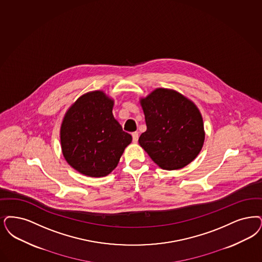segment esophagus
Here are the masks:
<instances>
[{
	"label": "esophagus",
	"mask_w": 262,
	"mask_h": 262,
	"mask_svg": "<svg viewBox=\"0 0 262 262\" xmlns=\"http://www.w3.org/2000/svg\"><path fill=\"white\" fill-rule=\"evenodd\" d=\"M132 136H133V141L136 143L137 142V140H138V133L137 132H135V133H133L132 134Z\"/></svg>",
	"instance_id": "1"
}]
</instances>
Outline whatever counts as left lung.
<instances>
[{
  "mask_svg": "<svg viewBox=\"0 0 262 262\" xmlns=\"http://www.w3.org/2000/svg\"><path fill=\"white\" fill-rule=\"evenodd\" d=\"M140 103L147 129L138 142L160 168H184L198 156L205 132L196 105L167 89L155 90Z\"/></svg>",
  "mask_w": 262,
  "mask_h": 262,
  "instance_id": "left-lung-1",
  "label": "left lung"
}]
</instances>
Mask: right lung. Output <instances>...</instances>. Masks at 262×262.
Instances as JSON below:
<instances>
[{
	"mask_svg": "<svg viewBox=\"0 0 262 262\" xmlns=\"http://www.w3.org/2000/svg\"><path fill=\"white\" fill-rule=\"evenodd\" d=\"M114 101L95 91L82 95L63 119V156L79 172L91 178L109 174L117 167L132 136L112 114Z\"/></svg>",
	"mask_w": 262,
	"mask_h": 262,
	"instance_id": "right-lung-1",
	"label": "right lung"
}]
</instances>
